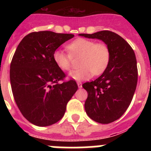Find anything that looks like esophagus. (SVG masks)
<instances>
[{"mask_svg": "<svg viewBox=\"0 0 151 151\" xmlns=\"http://www.w3.org/2000/svg\"><path fill=\"white\" fill-rule=\"evenodd\" d=\"M77 85H78V87L79 88H81L82 87V85L81 82H78V83H77Z\"/></svg>", "mask_w": 151, "mask_h": 151, "instance_id": "1", "label": "esophagus"}]
</instances>
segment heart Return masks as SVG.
<instances>
[{"label":"heart","mask_w":151,"mask_h":151,"mask_svg":"<svg viewBox=\"0 0 151 151\" xmlns=\"http://www.w3.org/2000/svg\"><path fill=\"white\" fill-rule=\"evenodd\" d=\"M66 48L69 54L58 49L54 52L53 59L61 70L68 71L72 67L73 57H80V68L69 73V76L77 81L87 80L93 75L102 74L110 63V50L105 43H96L87 38H77L68 44Z\"/></svg>","instance_id":"b5f03b06"}]
</instances>
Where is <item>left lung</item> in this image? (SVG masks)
Returning a JSON list of instances; mask_svg holds the SVG:
<instances>
[{
  "mask_svg": "<svg viewBox=\"0 0 151 151\" xmlns=\"http://www.w3.org/2000/svg\"><path fill=\"white\" fill-rule=\"evenodd\" d=\"M79 35L102 40L110 47V61L106 70L82 87L88 92L85 103L88 116L99 123H110L123 115L134 96L138 82L135 54L127 41L110 31Z\"/></svg>",
  "mask_w": 151,
  "mask_h": 151,
  "instance_id": "8db88e82",
  "label": "left lung"
}]
</instances>
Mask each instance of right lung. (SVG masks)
I'll return each instance as SVG.
<instances>
[{"mask_svg":"<svg viewBox=\"0 0 151 151\" xmlns=\"http://www.w3.org/2000/svg\"><path fill=\"white\" fill-rule=\"evenodd\" d=\"M74 37L50 31L31 32L19 44L10 63V78L19 110L31 123L48 126L60 120L78 89L56 65L54 52Z\"/></svg>","mask_w":151,"mask_h":151,"instance_id":"right-lung-1","label":"right lung"}]
</instances>
